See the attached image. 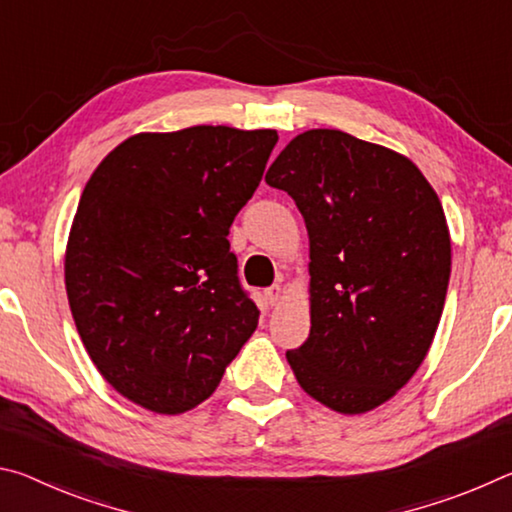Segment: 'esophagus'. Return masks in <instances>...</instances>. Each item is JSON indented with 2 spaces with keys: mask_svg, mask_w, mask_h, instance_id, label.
<instances>
[{
  "mask_svg": "<svg viewBox=\"0 0 512 512\" xmlns=\"http://www.w3.org/2000/svg\"><path fill=\"white\" fill-rule=\"evenodd\" d=\"M264 298L268 300V305H275V302L282 298V287H280V284H273V287H268L264 291Z\"/></svg>",
  "mask_w": 512,
  "mask_h": 512,
  "instance_id": "34e87169",
  "label": "esophagus"
}]
</instances>
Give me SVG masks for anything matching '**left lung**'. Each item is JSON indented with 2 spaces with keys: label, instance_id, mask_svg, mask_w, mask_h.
Masks as SVG:
<instances>
[{
  "label": "left lung",
  "instance_id": "1",
  "mask_svg": "<svg viewBox=\"0 0 512 512\" xmlns=\"http://www.w3.org/2000/svg\"><path fill=\"white\" fill-rule=\"evenodd\" d=\"M266 183L309 232L311 329L287 352L298 384L339 413L400 391L443 314L452 244L443 205L404 155L316 128L291 140Z\"/></svg>",
  "mask_w": 512,
  "mask_h": 512
}]
</instances>
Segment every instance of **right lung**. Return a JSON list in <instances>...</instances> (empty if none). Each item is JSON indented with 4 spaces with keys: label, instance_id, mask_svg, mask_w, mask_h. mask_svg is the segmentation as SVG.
Segmentation results:
<instances>
[{
    "label": "right lung",
    "instance_id": "1",
    "mask_svg": "<svg viewBox=\"0 0 512 512\" xmlns=\"http://www.w3.org/2000/svg\"><path fill=\"white\" fill-rule=\"evenodd\" d=\"M275 131L192 126L128 137L83 189L65 255L76 329L108 384L155 413L194 409L255 332L230 225Z\"/></svg>",
    "mask_w": 512,
    "mask_h": 512
}]
</instances>
